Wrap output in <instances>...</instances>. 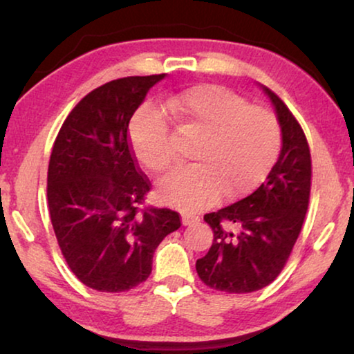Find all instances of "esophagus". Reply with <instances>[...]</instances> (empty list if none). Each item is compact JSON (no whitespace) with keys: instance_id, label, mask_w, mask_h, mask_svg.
Wrapping results in <instances>:
<instances>
[{"instance_id":"obj_1","label":"esophagus","mask_w":354,"mask_h":354,"mask_svg":"<svg viewBox=\"0 0 354 354\" xmlns=\"http://www.w3.org/2000/svg\"><path fill=\"white\" fill-rule=\"evenodd\" d=\"M200 221L196 214H190V212H182V224L183 225H193Z\"/></svg>"}]
</instances>
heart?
<instances>
[{"label":"heart","mask_w":354,"mask_h":354,"mask_svg":"<svg viewBox=\"0 0 354 354\" xmlns=\"http://www.w3.org/2000/svg\"><path fill=\"white\" fill-rule=\"evenodd\" d=\"M166 113L185 133L198 135L196 164L164 177L158 195L169 206L198 211L219 200L239 198L264 180L280 151L279 122L269 111L219 85H196L171 96ZM135 158L153 174L171 166V130L158 106L145 104L130 120Z\"/></svg>","instance_id":"1"}]
</instances>
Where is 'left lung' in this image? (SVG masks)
<instances>
[{
    "label": "left lung",
    "mask_w": 354,
    "mask_h": 354,
    "mask_svg": "<svg viewBox=\"0 0 354 354\" xmlns=\"http://www.w3.org/2000/svg\"><path fill=\"white\" fill-rule=\"evenodd\" d=\"M282 129V149L268 178L250 196L205 216L214 232L196 272L209 288L251 293L272 283L287 264L309 205L311 153L287 104L263 85Z\"/></svg>",
    "instance_id": "left-lung-1"
}]
</instances>
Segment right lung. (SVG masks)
<instances>
[{"label": "right lung", "instance_id": "right-lung-1", "mask_svg": "<svg viewBox=\"0 0 354 354\" xmlns=\"http://www.w3.org/2000/svg\"><path fill=\"white\" fill-rule=\"evenodd\" d=\"M164 77H124L90 91L53 145L48 207L57 245L75 277L98 292H127L145 282L154 250L182 225L176 211L140 207L151 183L127 133L148 90Z\"/></svg>", "mask_w": 354, "mask_h": 354}]
</instances>
